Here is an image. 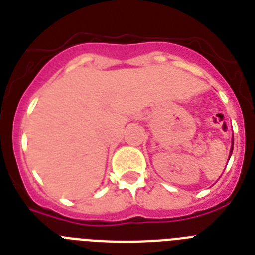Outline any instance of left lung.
<instances>
[{
  "instance_id": "8db88e82",
  "label": "left lung",
  "mask_w": 255,
  "mask_h": 255,
  "mask_svg": "<svg viewBox=\"0 0 255 255\" xmlns=\"http://www.w3.org/2000/svg\"><path fill=\"white\" fill-rule=\"evenodd\" d=\"M232 150H233V141H232V147H231V154H232ZM231 157V155H230Z\"/></svg>"
}]
</instances>
